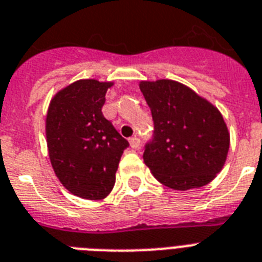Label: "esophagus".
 I'll return each instance as SVG.
<instances>
[{
    "label": "esophagus",
    "mask_w": 262,
    "mask_h": 262,
    "mask_svg": "<svg viewBox=\"0 0 262 262\" xmlns=\"http://www.w3.org/2000/svg\"><path fill=\"white\" fill-rule=\"evenodd\" d=\"M140 146V139L139 138H136V136H134V138H131L129 139V147L133 148V150H136V148H139Z\"/></svg>",
    "instance_id": "obj_1"
}]
</instances>
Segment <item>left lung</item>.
<instances>
[{
    "label": "left lung",
    "instance_id": "obj_1",
    "mask_svg": "<svg viewBox=\"0 0 262 262\" xmlns=\"http://www.w3.org/2000/svg\"><path fill=\"white\" fill-rule=\"evenodd\" d=\"M139 88L154 119V139L144 163L172 190L198 189L222 170L230 134L213 103L175 80H143Z\"/></svg>",
    "mask_w": 262,
    "mask_h": 262
}]
</instances>
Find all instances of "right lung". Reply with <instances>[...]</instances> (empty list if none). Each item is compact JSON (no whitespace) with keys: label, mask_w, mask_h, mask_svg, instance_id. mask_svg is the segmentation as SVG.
Masks as SVG:
<instances>
[{"label":"right lung","mask_w":262,"mask_h":262,"mask_svg":"<svg viewBox=\"0 0 262 262\" xmlns=\"http://www.w3.org/2000/svg\"><path fill=\"white\" fill-rule=\"evenodd\" d=\"M114 81L81 79L51 99L45 136L52 167L69 193L97 201L114 189L119 162L128 142L120 136L101 107Z\"/></svg>","instance_id":"obj_1"}]
</instances>
